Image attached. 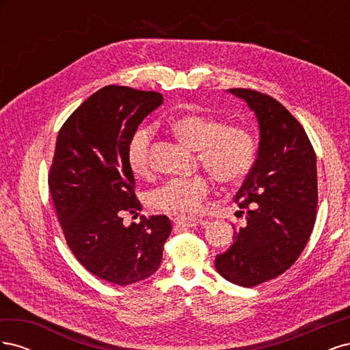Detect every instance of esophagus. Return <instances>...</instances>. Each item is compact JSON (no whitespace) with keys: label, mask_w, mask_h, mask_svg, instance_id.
<instances>
[{"label":"esophagus","mask_w":350,"mask_h":350,"mask_svg":"<svg viewBox=\"0 0 350 350\" xmlns=\"http://www.w3.org/2000/svg\"><path fill=\"white\" fill-rule=\"evenodd\" d=\"M175 226L179 228H196L198 224H201L200 219H194V217H176L174 219Z\"/></svg>","instance_id":"34e87169"}]
</instances>
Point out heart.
I'll use <instances>...</instances> for the list:
<instances>
[{
    "instance_id": "1",
    "label": "heart",
    "mask_w": 350,
    "mask_h": 350,
    "mask_svg": "<svg viewBox=\"0 0 350 350\" xmlns=\"http://www.w3.org/2000/svg\"><path fill=\"white\" fill-rule=\"evenodd\" d=\"M174 134L187 147L197 150V163L203 165L216 181L237 183L252 167L256 157V140L239 125H225L210 115L189 113L176 116L171 122ZM152 130L142 126L126 147V161L134 175L147 178L150 166ZM210 191L208 178L169 179L147 194V203L157 211L175 216H193L203 207Z\"/></svg>"
}]
</instances>
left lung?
Here are the masks:
<instances>
[{"label":"left lung","mask_w":350,"mask_h":350,"mask_svg":"<svg viewBox=\"0 0 350 350\" xmlns=\"http://www.w3.org/2000/svg\"><path fill=\"white\" fill-rule=\"evenodd\" d=\"M228 92L256 113L260 144L235 196L247 225L234 232V243L217 254L215 267L226 280L252 288L288 270L311 237L319 203L317 157L302 125L280 102L251 89Z\"/></svg>","instance_id":"8db88e82"}]
</instances>
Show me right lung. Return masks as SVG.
I'll use <instances>...</instances> for the list:
<instances>
[{
	"label": "right lung",
	"mask_w": 350,
	"mask_h": 350,
	"mask_svg": "<svg viewBox=\"0 0 350 350\" xmlns=\"http://www.w3.org/2000/svg\"><path fill=\"white\" fill-rule=\"evenodd\" d=\"M162 102L157 92L107 86L68 116L57 137L48 184L67 245L84 269L118 286L152 276L172 230L165 215L122 221L142 208L126 147Z\"/></svg>",
	"instance_id": "obj_1"
}]
</instances>
